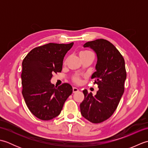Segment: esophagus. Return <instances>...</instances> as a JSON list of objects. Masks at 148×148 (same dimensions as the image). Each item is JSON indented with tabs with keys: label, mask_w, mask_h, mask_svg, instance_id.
<instances>
[{
	"label": "esophagus",
	"mask_w": 148,
	"mask_h": 148,
	"mask_svg": "<svg viewBox=\"0 0 148 148\" xmlns=\"http://www.w3.org/2000/svg\"><path fill=\"white\" fill-rule=\"evenodd\" d=\"M78 91H79V89L77 88H76V87L72 88V92H73V93H76V92H78Z\"/></svg>",
	"instance_id": "obj_1"
}]
</instances>
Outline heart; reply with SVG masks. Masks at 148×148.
<instances>
[{
	"label": "heart",
	"instance_id": "heart-1",
	"mask_svg": "<svg viewBox=\"0 0 148 148\" xmlns=\"http://www.w3.org/2000/svg\"><path fill=\"white\" fill-rule=\"evenodd\" d=\"M89 55H93V53L90 51H82L79 53V56H86ZM72 81H73L74 83L79 84L81 82V78L79 76H77V75H75V76L72 77Z\"/></svg>",
	"mask_w": 148,
	"mask_h": 148
}]
</instances>
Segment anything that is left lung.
Here are the masks:
<instances>
[{
	"label": "left lung",
	"instance_id": "8db88e82",
	"mask_svg": "<svg viewBox=\"0 0 148 148\" xmlns=\"http://www.w3.org/2000/svg\"><path fill=\"white\" fill-rule=\"evenodd\" d=\"M84 48H90L97 56L96 71L92 76L99 90L95 96L84 90V99L80 103L81 113L93 123L109 118L117 108L127 78L124 58L116 47L103 39L87 42Z\"/></svg>",
	"mask_w": 148,
	"mask_h": 148
}]
</instances>
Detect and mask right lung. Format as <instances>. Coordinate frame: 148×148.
<instances>
[{
    "label": "right lung",
    "mask_w": 148,
    "mask_h": 148,
    "mask_svg": "<svg viewBox=\"0 0 148 148\" xmlns=\"http://www.w3.org/2000/svg\"><path fill=\"white\" fill-rule=\"evenodd\" d=\"M74 45L49 43L28 53L22 62V95L28 108L42 120H50L60 114L65 100L72 93L68 83L55 86L53 74L60 72L66 53Z\"/></svg>",
    "instance_id": "1"
}]
</instances>
